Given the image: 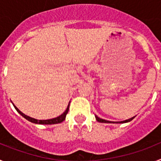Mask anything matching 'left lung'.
<instances>
[{"instance_id": "obj_1", "label": "left lung", "mask_w": 161, "mask_h": 161, "mask_svg": "<svg viewBox=\"0 0 161 161\" xmlns=\"http://www.w3.org/2000/svg\"><path fill=\"white\" fill-rule=\"evenodd\" d=\"M95 118H96L97 121V122H99V123H128V122H130V121H131L132 119H133L135 117H132V118H130V119H126V120H125V121H122V122H117V123H115V122H111V121L105 120V119H100V118H98L97 116H95Z\"/></svg>"}]
</instances>
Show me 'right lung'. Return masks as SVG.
<instances>
[{"label": "right lung", "instance_id": "1", "mask_svg": "<svg viewBox=\"0 0 161 161\" xmlns=\"http://www.w3.org/2000/svg\"><path fill=\"white\" fill-rule=\"evenodd\" d=\"M14 108L16 109L17 111L20 114L22 115V117L25 118V119H27L28 121L31 122L33 123H36V124H44V125H51V124H56V123H62L63 121L65 120V118H66V115L68 112V109H69V104H68V107H67L66 110L64 112L63 114L61 115H59V117L57 118H54V119H47V120H38V119H33V118L29 117L27 115H25V114H23L22 112H21L16 106H14Z\"/></svg>", "mask_w": 161, "mask_h": 161}]
</instances>
